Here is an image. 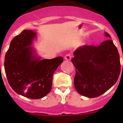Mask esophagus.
<instances>
[{
	"label": "esophagus",
	"instance_id": "esophagus-1",
	"mask_svg": "<svg viewBox=\"0 0 123 123\" xmlns=\"http://www.w3.org/2000/svg\"><path fill=\"white\" fill-rule=\"evenodd\" d=\"M65 59L66 60H68V61H70L71 59V55L70 54H67L65 56Z\"/></svg>",
	"mask_w": 123,
	"mask_h": 123
}]
</instances>
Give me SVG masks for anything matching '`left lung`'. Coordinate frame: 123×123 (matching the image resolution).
<instances>
[{
	"label": "left lung",
	"mask_w": 123,
	"mask_h": 123,
	"mask_svg": "<svg viewBox=\"0 0 123 123\" xmlns=\"http://www.w3.org/2000/svg\"><path fill=\"white\" fill-rule=\"evenodd\" d=\"M105 35L111 38L107 32ZM74 56L71 62L76 69L74 84L79 94L97 97L117 82L121 70L120 58L112 40H106L97 46L80 47L74 52Z\"/></svg>",
	"instance_id": "obj_1"
}]
</instances>
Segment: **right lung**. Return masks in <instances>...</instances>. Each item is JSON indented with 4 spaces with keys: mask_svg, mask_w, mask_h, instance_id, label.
<instances>
[{
    "mask_svg": "<svg viewBox=\"0 0 123 123\" xmlns=\"http://www.w3.org/2000/svg\"><path fill=\"white\" fill-rule=\"evenodd\" d=\"M36 37L24 30L12 40L5 56L4 67L11 87L17 94L32 99L45 97L52 89L53 74L63 61L62 56L41 60L31 46Z\"/></svg>",
    "mask_w": 123,
    "mask_h": 123,
    "instance_id": "add662e5",
    "label": "right lung"
}]
</instances>
